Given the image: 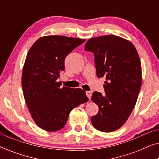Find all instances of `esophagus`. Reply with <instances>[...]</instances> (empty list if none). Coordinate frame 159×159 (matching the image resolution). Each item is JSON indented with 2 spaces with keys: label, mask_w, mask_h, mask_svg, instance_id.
<instances>
[{
  "label": "esophagus",
  "mask_w": 159,
  "mask_h": 159,
  "mask_svg": "<svg viewBox=\"0 0 159 159\" xmlns=\"http://www.w3.org/2000/svg\"><path fill=\"white\" fill-rule=\"evenodd\" d=\"M86 95H87V96H88V98L90 99L91 95H92V93H91L90 91H87V92H86Z\"/></svg>",
  "instance_id": "obj_1"
}]
</instances>
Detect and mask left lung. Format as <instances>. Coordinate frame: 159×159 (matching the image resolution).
Returning <instances> with one entry per match:
<instances>
[{
	"label": "left lung",
	"instance_id": "obj_1",
	"mask_svg": "<svg viewBox=\"0 0 159 159\" xmlns=\"http://www.w3.org/2000/svg\"><path fill=\"white\" fill-rule=\"evenodd\" d=\"M84 50L94 53L98 77H106V94L95 91L91 97L99 108L91 123L99 131H116L129 118L140 90L142 68L138 53L129 40L113 34L89 39Z\"/></svg>",
	"mask_w": 159,
	"mask_h": 159
}]
</instances>
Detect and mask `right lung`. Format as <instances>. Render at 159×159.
<instances>
[{
	"label": "right lung",
	"instance_id": "1",
	"mask_svg": "<svg viewBox=\"0 0 159 159\" xmlns=\"http://www.w3.org/2000/svg\"><path fill=\"white\" fill-rule=\"evenodd\" d=\"M85 39L62 35L43 36L30 48L23 66L21 86L31 116L41 129L60 130L71 111L88 101L81 88H70L58 82L64 71L66 56Z\"/></svg>",
	"mask_w": 159,
	"mask_h": 159
}]
</instances>
